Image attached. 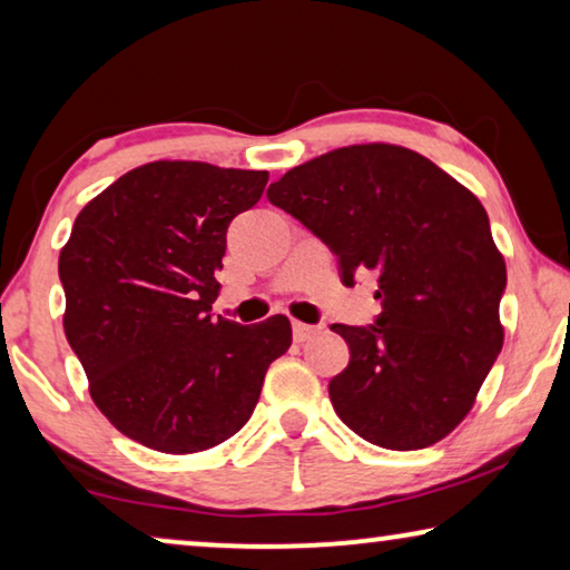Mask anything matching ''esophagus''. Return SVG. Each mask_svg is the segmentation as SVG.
Returning a JSON list of instances; mask_svg holds the SVG:
<instances>
[{
    "instance_id": "obj_1",
    "label": "esophagus",
    "mask_w": 570,
    "mask_h": 570,
    "mask_svg": "<svg viewBox=\"0 0 570 570\" xmlns=\"http://www.w3.org/2000/svg\"><path fill=\"white\" fill-rule=\"evenodd\" d=\"M316 332H318L316 326L303 324V322H293V337H295V342H306V340L314 337Z\"/></svg>"
}]
</instances>
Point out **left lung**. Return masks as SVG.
<instances>
[{"instance_id": "8db88e82", "label": "left lung", "mask_w": 570, "mask_h": 570, "mask_svg": "<svg viewBox=\"0 0 570 570\" xmlns=\"http://www.w3.org/2000/svg\"><path fill=\"white\" fill-rule=\"evenodd\" d=\"M267 197L340 256L342 283L379 277V322L332 326L350 345L347 368L330 381L342 423L394 451L446 439L503 347L505 262L480 199L425 155L389 142L318 155Z\"/></svg>"}]
</instances>
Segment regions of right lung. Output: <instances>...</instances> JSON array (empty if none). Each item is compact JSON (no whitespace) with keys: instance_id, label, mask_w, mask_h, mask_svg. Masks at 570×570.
<instances>
[{"instance_id":"obj_1","label":"right lung","mask_w":570,"mask_h":570,"mask_svg":"<svg viewBox=\"0 0 570 570\" xmlns=\"http://www.w3.org/2000/svg\"><path fill=\"white\" fill-rule=\"evenodd\" d=\"M267 170L153 160L80 209L59 254L65 334L96 407L163 454H197L252 417L287 316L213 318L225 230L262 199Z\"/></svg>"}]
</instances>
